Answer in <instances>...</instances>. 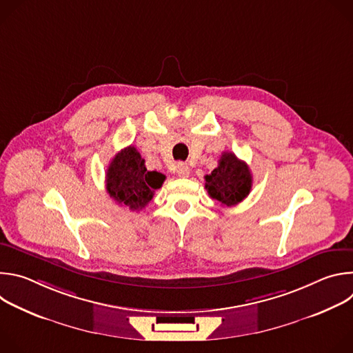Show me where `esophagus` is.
I'll list each match as a JSON object with an SVG mask.
<instances>
[{
  "mask_svg": "<svg viewBox=\"0 0 353 353\" xmlns=\"http://www.w3.org/2000/svg\"><path fill=\"white\" fill-rule=\"evenodd\" d=\"M176 173L179 177H188L190 174V169L187 166V163H183V162H179L176 165Z\"/></svg>",
  "mask_w": 353,
  "mask_h": 353,
  "instance_id": "1",
  "label": "esophagus"
}]
</instances>
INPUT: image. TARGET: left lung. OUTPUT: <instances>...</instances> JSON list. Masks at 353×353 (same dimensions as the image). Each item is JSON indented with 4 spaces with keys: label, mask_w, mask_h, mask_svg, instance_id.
Wrapping results in <instances>:
<instances>
[{
    "label": "left lung",
    "mask_w": 353,
    "mask_h": 353,
    "mask_svg": "<svg viewBox=\"0 0 353 353\" xmlns=\"http://www.w3.org/2000/svg\"><path fill=\"white\" fill-rule=\"evenodd\" d=\"M253 176L245 162L237 159L232 152H223L218 168L205 176V188L211 198L218 199L222 205L232 207L250 194Z\"/></svg>",
    "instance_id": "obj_1"
}]
</instances>
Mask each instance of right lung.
Instances as JSON below:
<instances>
[{
  "instance_id": "obj_1",
  "label": "right lung",
  "mask_w": 353,
  "mask_h": 353,
  "mask_svg": "<svg viewBox=\"0 0 353 353\" xmlns=\"http://www.w3.org/2000/svg\"><path fill=\"white\" fill-rule=\"evenodd\" d=\"M165 179L159 172L146 170L141 154L130 145L112 159L106 173V190L116 203L139 211L152 201Z\"/></svg>"
}]
</instances>
